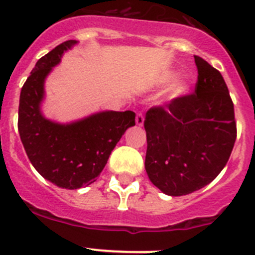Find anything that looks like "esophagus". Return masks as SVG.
<instances>
[{
	"instance_id": "obj_1",
	"label": "esophagus",
	"mask_w": 255,
	"mask_h": 255,
	"mask_svg": "<svg viewBox=\"0 0 255 255\" xmlns=\"http://www.w3.org/2000/svg\"><path fill=\"white\" fill-rule=\"evenodd\" d=\"M135 123H136V125L138 126H143V124H144L143 114H140V112H139V114H136V117H135Z\"/></svg>"
}]
</instances>
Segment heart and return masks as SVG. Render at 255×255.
<instances>
[{"instance_id":"1","label":"heart","mask_w":255,"mask_h":255,"mask_svg":"<svg viewBox=\"0 0 255 255\" xmlns=\"http://www.w3.org/2000/svg\"><path fill=\"white\" fill-rule=\"evenodd\" d=\"M175 75H176V74L173 73V71H166V73H163L161 76H159V83H161V84H166V83L173 80ZM189 85L190 84H189V80L186 78L176 79V82L171 85L170 91H168L167 100L171 101V100H175V98H179V97L184 96V94L188 92Z\"/></svg>"}]
</instances>
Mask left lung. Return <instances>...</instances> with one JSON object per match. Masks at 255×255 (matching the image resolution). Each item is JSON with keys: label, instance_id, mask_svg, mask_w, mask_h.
<instances>
[{"label": "left lung", "instance_id": "obj_1", "mask_svg": "<svg viewBox=\"0 0 255 255\" xmlns=\"http://www.w3.org/2000/svg\"><path fill=\"white\" fill-rule=\"evenodd\" d=\"M195 93L145 115V171L162 193L180 197L208 185L224 170L236 140L234 105L218 70L194 56Z\"/></svg>", "mask_w": 255, "mask_h": 255}]
</instances>
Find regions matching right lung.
Masks as SVG:
<instances>
[{
  "label": "right lung",
  "instance_id": "right-lung-1",
  "mask_svg": "<svg viewBox=\"0 0 255 255\" xmlns=\"http://www.w3.org/2000/svg\"><path fill=\"white\" fill-rule=\"evenodd\" d=\"M75 44L78 40H66L38 60L21 88L17 121L33 167L49 182L70 190L96 181L121 136L135 125L132 111H100L70 123L44 116L47 76Z\"/></svg>",
  "mask_w": 255,
  "mask_h": 255
}]
</instances>
